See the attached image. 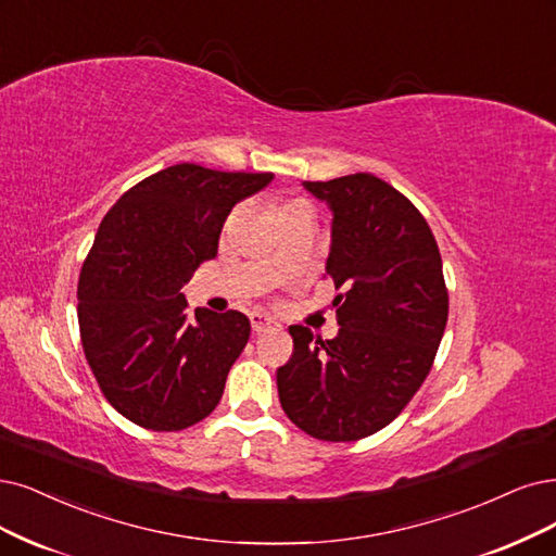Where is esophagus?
Segmentation results:
<instances>
[{"mask_svg": "<svg viewBox=\"0 0 556 556\" xmlns=\"http://www.w3.org/2000/svg\"><path fill=\"white\" fill-rule=\"evenodd\" d=\"M250 320H252V330L258 334V332H265V330H270V327H279V323L273 318V316H267V314H261V312H252L250 314Z\"/></svg>", "mask_w": 556, "mask_h": 556, "instance_id": "34e87169", "label": "esophagus"}]
</instances>
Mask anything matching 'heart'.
I'll use <instances>...</instances> for the list:
<instances>
[{"instance_id":"obj_1","label":"heart","mask_w":556,"mask_h":556,"mask_svg":"<svg viewBox=\"0 0 556 556\" xmlns=\"http://www.w3.org/2000/svg\"><path fill=\"white\" fill-rule=\"evenodd\" d=\"M298 205H306V203H302V201H291V203H286V205H281L279 215H281V213H286V211H291V208H298ZM229 222H231V219H229Z\"/></svg>"}]
</instances>
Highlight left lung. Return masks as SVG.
Segmentation results:
<instances>
[{
    "mask_svg": "<svg viewBox=\"0 0 556 556\" xmlns=\"http://www.w3.org/2000/svg\"><path fill=\"white\" fill-rule=\"evenodd\" d=\"M332 213L325 273L339 334L291 325L293 357L277 368L283 413L316 440L353 442L394 421L442 341L448 295L438 242L421 213L371 174L302 182Z\"/></svg>",
    "mask_w": 556,
    "mask_h": 556,
    "instance_id": "1",
    "label": "left lung"
}]
</instances>
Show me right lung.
Listing matches in <instances>:
<instances>
[{"mask_svg": "<svg viewBox=\"0 0 556 556\" xmlns=\"http://www.w3.org/2000/svg\"><path fill=\"white\" fill-rule=\"evenodd\" d=\"M273 174L174 164L137 182L100 222L77 286L91 371L116 413L149 430H182L217 407L250 339V318L199 306L182 286L215 258L222 226Z\"/></svg>", "mask_w": 556, "mask_h": 556, "instance_id": "right-lung-1", "label": "right lung"}]
</instances>
